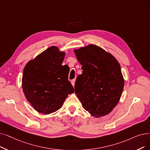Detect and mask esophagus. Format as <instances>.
I'll list each match as a JSON object with an SVG mask.
<instances>
[{
	"label": "esophagus",
	"instance_id": "1",
	"mask_svg": "<svg viewBox=\"0 0 150 150\" xmlns=\"http://www.w3.org/2000/svg\"><path fill=\"white\" fill-rule=\"evenodd\" d=\"M75 79H74V80H72L71 81V84H72L73 86H75Z\"/></svg>",
	"mask_w": 150,
	"mask_h": 150
}]
</instances>
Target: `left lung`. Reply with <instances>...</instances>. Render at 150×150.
Returning <instances> with one entry per match:
<instances>
[{
    "mask_svg": "<svg viewBox=\"0 0 150 150\" xmlns=\"http://www.w3.org/2000/svg\"><path fill=\"white\" fill-rule=\"evenodd\" d=\"M74 51L83 70L75 82L77 97L93 116L107 115L118 103L125 86L120 63L111 53L96 45Z\"/></svg>",
    "mask_w": 150,
    "mask_h": 150,
    "instance_id": "obj_1",
    "label": "left lung"
}]
</instances>
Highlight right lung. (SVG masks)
Returning a JSON list of instances; mask_svg holds the SVG:
<instances>
[{
  "label": "right lung",
  "mask_w": 150,
  "mask_h": 150,
  "mask_svg": "<svg viewBox=\"0 0 150 150\" xmlns=\"http://www.w3.org/2000/svg\"><path fill=\"white\" fill-rule=\"evenodd\" d=\"M66 53L52 46L25 65L22 88L25 98L37 112L49 115L61 108L74 93L68 80L69 69L62 66Z\"/></svg>",
  "instance_id": "obj_1"
}]
</instances>
